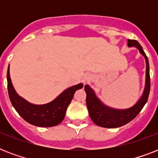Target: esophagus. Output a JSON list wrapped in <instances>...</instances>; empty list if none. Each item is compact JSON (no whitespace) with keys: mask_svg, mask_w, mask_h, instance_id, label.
Listing matches in <instances>:
<instances>
[{"mask_svg":"<svg viewBox=\"0 0 158 158\" xmlns=\"http://www.w3.org/2000/svg\"><path fill=\"white\" fill-rule=\"evenodd\" d=\"M90 79H91V75L89 74H86L83 78V82H84V84H86L87 82H89Z\"/></svg>","mask_w":158,"mask_h":158,"instance_id":"obj_1","label":"esophagus"}]
</instances>
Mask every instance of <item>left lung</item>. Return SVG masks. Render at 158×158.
<instances>
[{
	"label": "left lung",
	"mask_w": 158,
	"mask_h": 158,
	"mask_svg": "<svg viewBox=\"0 0 158 158\" xmlns=\"http://www.w3.org/2000/svg\"><path fill=\"white\" fill-rule=\"evenodd\" d=\"M128 47L137 48L140 54L144 57L146 62V76L145 86L142 96L137 102L126 109H115L106 106L97 97L95 92L89 84L84 86L86 92V104L89 115L92 120L97 125L104 128H118L126 125L135 119L144 106L148 98L150 92L149 63L147 56L143 50L142 47L137 41L128 40Z\"/></svg>",
	"instance_id": "left-lung-1"
}]
</instances>
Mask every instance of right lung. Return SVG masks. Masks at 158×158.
<instances>
[{"label": "right lung", "mask_w": 158, "mask_h": 158, "mask_svg": "<svg viewBox=\"0 0 158 158\" xmlns=\"http://www.w3.org/2000/svg\"><path fill=\"white\" fill-rule=\"evenodd\" d=\"M7 86L11 103L23 120L38 127H52L64 120L67 107L73 99L74 93L84 87L83 84L71 86L62 92L50 102L42 105L33 104L23 98L14 88L10 75V64L7 70Z\"/></svg>", "instance_id": "1"}]
</instances>
